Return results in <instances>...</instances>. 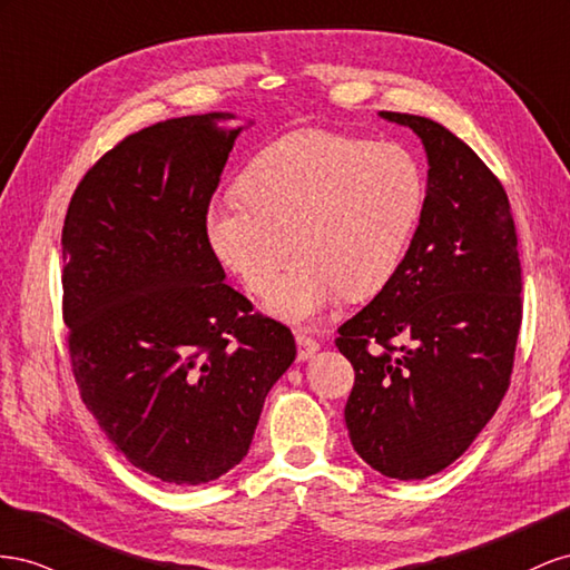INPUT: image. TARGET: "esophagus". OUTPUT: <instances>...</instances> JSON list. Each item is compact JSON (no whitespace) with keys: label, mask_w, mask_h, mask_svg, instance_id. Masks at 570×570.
Returning <instances> with one entry per match:
<instances>
[{"label":"esophagus","mask_w":570,"mask_h":570,"mask_svg":"<svg viewBox=\"0 0 570 570\" xmlns=\"http://www.w3.org/2000/svg\"><path fill=\"white\" fill-rule=\"evenodd\" d=\"M296 344H298V361H307V357H313L320 351V341L305 332L296 334Z\"/></svg>","instance_id":"1"}]
</instances>
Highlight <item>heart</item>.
Masks as SVG:
<instances>
[{
  "label": "heart",
  "instance_id": "heart-1",
  "mask_svg": "<svg viewBox=\"0 0 570 570\" xmlns=\"http://www.w3.org/2000/svg\"><path fill=\"white\" fill-rule=\"evenodd\" d=\"M425 205V176L396 142L301 131L267 145L240 193L207 209L215 255L265 294L291 245L299 253L267 311L307 322L344 294L365 298L394 279Z\"/></svg>",
  "mask_w": 570,
  "mask_h": 570
}]
</instances>
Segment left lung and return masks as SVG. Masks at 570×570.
<instances>
[{
	"label": "left lung",
	"instance_id": "obj_1",
	"mask_svg": "<svg viewBox=\"0 0 570 570\" xmlns=\"http://www.w3.org/2000/svg\"><path fill=\"white\" fill-rule=\"evenodd\" d=\"M428 153L420 224L396 276L338 327L353 370L351 444L396 480H425L473 444L507 394L523 303L507 190L449 128L380 111Z\"/></svg>",
	"mask_w": 570,
	"mask_h": 570
}]
</instances>
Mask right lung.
I'll return each mask as SVG.
<instances>
[{
  "label": "right lung",
  "mask_w": 570,
  "mask_h": 570,
  "mask_svg": "<svg viewBox=\"0 0 570 570\" xmlns=\"http://www.w3.org/2000/svg\"><path fill=\"white\" fill-rule=\"evenodd\" d=\"M209 111L124 138L83 176L61 232L63 322L80 399L114 449L169 484L246 456L286 324L224 284L205 219L243 126Z\"/></svg>",
  "instance_id": "1"
}]
</instances>
